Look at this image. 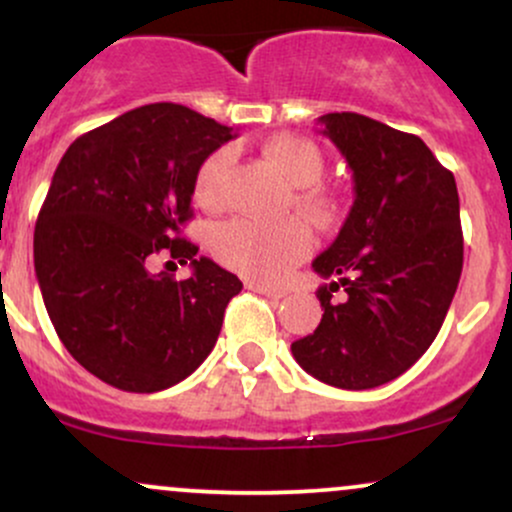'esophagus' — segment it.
I'll use <instances>...</instances> for the list:
<instances>
[{"mask_svg":"<svg viewBox=\"0 0 512 512\" xmlns=\"http://www.w3.org/2000/svg\"><path fill=\"white\" fill-rule=\"evenodd\" d=\"M245 289H250V291H255V293H262V296L274 298V301H279V298L286 296V291L274 289V286H267V284H260V281H245Z\"/></svg>","mask_w":512,"mask_h":512,"instance_id":"34e87169","label":"esophagus"}]
</instances>
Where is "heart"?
I'll return each mask as SVG.
<instances>
[{"label": "heart", "instance_id": "1", "mask_svg": "<svg viewBox=\"0 0 512 512\" xmlns=\"http://www.w3.org/2000/svg\"><path fill=\"white\" fill-rule=\"evenodd\" d=\"M264 161L289 185L303 187L293 195V204L310 221L332 219L334 202L327 192L313 187L325 173V156L310 139L274 137L264 144ZM231 154L214 151L199 166L195 175V197L204 209H221L226 202V180ZM211 252L216 260L233 272L257 281H281L313 252V233L303 221L289 219L274 226H257L250 221H228L211 233Z\"/></svg>", "mask_w": 512, "mask_h": 512}]
</instances>
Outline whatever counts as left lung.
<instances>
[{
  "mask_svg": "<svg viewBox=\"0 0 512 512\" xmlns=\"http://www.w3.org/2000/svg\"><path fill=\"white\" fill-rule=\"evenodd\" d=\"M320 125L354 173L356 199L313 262L337 279L317 289L320 325L291 351L322 383L370 390L414 366L448 315L462 274L460 197L416 134L358 113H327Z\"/></svg>",
  "mask_w": 512,
  "mask_h": 512,
  "instance_id": "8db88e82",
  "label": "left lung"
}]
</instances>
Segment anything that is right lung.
<instances>
[{"label":"right lung","mask_w":512,"mask_h":512,"mask_svg":"<svg viewBox=\"0 0 512 512\" xmlns=\"http://www.w3.org/2000/svg\"><path fill=\"white\" fill-rule=\"evenodd\" d=\"M233 137L185 105L151 103L81 134L52 175L33 236L40 293L69 354L117 390L158 392L195 373L243 289L180 238L199 166ZM161 251L193 276L151 275Z\"/></svg>","instance_id":"right-lung-1"}]
</instances>
